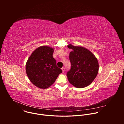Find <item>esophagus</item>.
<instances>
[{"instance_id": "34e87169", "label": "esophagus", "mask_w": 124, "mask_h": 124, "mask_svg": "<svg viewBox=\"0 0 124 124\" xmlns=\"http://www.w3.org/2000/svg\"><path fill=\"white\" fill-rule=\"evenodd\" d=\"M61 69H62V72L64 73L65 72V68L64 67H63V68H61Z\"/></svg>"}]
</instances>
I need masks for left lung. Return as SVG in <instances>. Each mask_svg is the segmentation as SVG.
Instances as JSON below:
<instances>
[{
  "label": "left lung",
  "mask_w": 124,
  "mask_h": 124,
  "mask_svg": "<svg viewBox=\"0 0 124 124\" xmlns=\"http://www.w3.org/2000/svg\"><path fill=\"white\" fill-rule=\"evenodd\" d=\"M71 49L69 55L71 68L67 74L69 82L77 88L89 85L96 78L99 72V63L94 54L81 46L68 45Z\"/></svg>",
  "instance_id": "left-lung-1"
}]
</instances>
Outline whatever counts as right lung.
Wrapping results in <instances>:
<instances>
[{
  "label": "right lung",
  "instance_id": "1",
  "mask_svg": "<svg viewBox=\"0 0 124 124\" xmlns=\"http://www.w3.org/2000/svg\"><path fill=\"white\" fill-rule=\"evenodd\" d=\"M54 49L41 46L32 53L25 66L26 73L30 81L41 89H46L54 84L62 72L53 57Z\"/></svg>",
  "mask_w": 124,
  "mask_h": 124
}]
</instances>
